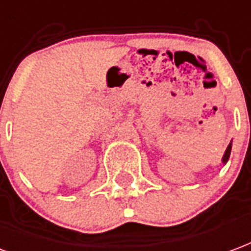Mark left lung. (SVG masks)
Instances as JSON below:
<instances>
[{
    "label": "left lung",
    "instance_id": "1",
    "mask_svg": "<svg viewBox=\"0 0 251 251\" xmlns=\"http://www.w3.org/2000/svg\"><path fill=\"white\" fill-rule=\"evenodd\" d=\"M230 151H231V142H230L229 146H227V149H226V151H225L224 154V158H222V162L224 163L227 162V159H229L230 157Z\"/></svg>",
    "mask_w": 251,
    "mask_h": 251
}]
</instances>
